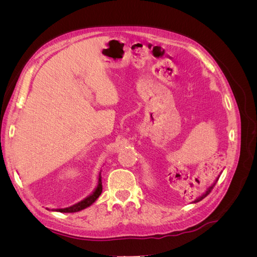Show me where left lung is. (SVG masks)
I'll return each instance as SVG.
<instances>
[{
    "mask_svg": "<svg viewBox=\"0 0 257 257\" xmlns=\"http://www.w3.org/2000/svg\"><path fill=\"white\" fill-rule=\"evenodd\" d=\"M220 175H221V174H220ZM220 175L216 177V179H215V180L213 181V183H212L211 185H210V186H209V188H208V189H207V190H206V191H205V192H204L203 194H201V195H200V196H198V197H197V198H196L195 200H193V201H192V204H195V203H198V201H200L201 199H204V198H205V197H206V196L208 195V194H209L210 192H211V190L213 189V186L215 185V183L217 182V180H219V178H220Z\"/></svg>",
    "mask_w": 257,
    "mask_h": 257,
    "instance_id": "8db88e82",
    "label": "left lung"
}]
</instances>
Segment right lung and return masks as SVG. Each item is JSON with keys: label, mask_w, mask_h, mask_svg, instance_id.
Wrapping results in <instances>:
<instances>
[{"label": "right lung", "mask_w": 257, "mask_h": 257, "mask_svg": "<svg viewBox=\"0 0 257 257\" xmlns=\"http://www.w3.org/2000/svg\"><path fill=\"white\" fill-rule=\"evenodd\" d=\"M102 172V170H100ZM100 172L98 175V180H97V185L96 188L93 190V192L88 195L82 200H80L79 203H77L71 207H66V208H59V209H51V211H57V212H63V213H73V212H78L81 211V210L90 207L94 201L99 197L100 194H102L103 191V185H102V176H100ZM47 210H50L47 208Z\"/></svg>", "instance_id": "right-lung-1"}]
</instances>
